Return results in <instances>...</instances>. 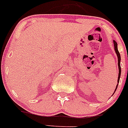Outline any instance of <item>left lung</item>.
Listing matches in <instances>:
<instances>
[{
    "instance_id": "left-lung-1",
    "label": "left lung",
    "mask_w": 128,
    "mask_h": 128,
    "mask_svg": "<svg viewBox=\"0 0 128 128\" xmlns=\"http://www.w3.org/2000/svg\"><path fill=\"white\" fill-rule=\"evenodd\" d=\"M113 44H114V51H115L116 53L117 57H118V70H119V73H118V84L119 82V80H120V74H121V68H120V52H119L118 50V48H117V43L115 41L113 40ZM117 86H118V84L116 85V87L115 90L116 91L117 88Z\"/></svg>"
}]
</instances>
